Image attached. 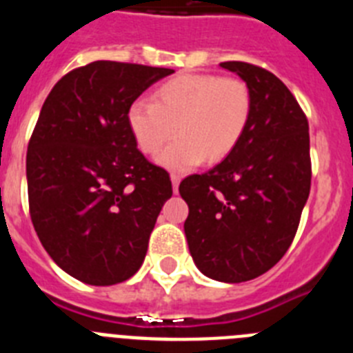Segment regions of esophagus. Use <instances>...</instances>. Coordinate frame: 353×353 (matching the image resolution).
Instances as JSON below:
<instances>
[{"instance_id": "1", "label": "esophagus", "mask_w": 353, "mask_h": 353, "mask_svg": "<svg viewBox=\"0 0 353 353\" xmlns=\"http://www.w3.org/2000/svg\"><path fill=\"white\" fill-rule=\"evenodd\" d=\"M171 182H173V192H179L180 185V174H171Z\"/></svg>"}]
</instances>
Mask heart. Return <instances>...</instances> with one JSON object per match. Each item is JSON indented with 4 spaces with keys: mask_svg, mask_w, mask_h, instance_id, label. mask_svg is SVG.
Wrapping results in <instances>:
<instances>
[{
    "mask_svg": "<svg viewBox=\"0 0 353 353\" xmlns=\"http://www.w3.org/2000/svg\"><path fill=\"white\" fill-rule=\"evenodd\" d=\"M252 95L239 77L185 74L154 92V102L138 99L129 105L127 125L143 154L155 155L174 136L180 138L159 155V164L187 171L207 157L223 161L232 154L251 120Z\"/></svg>",
    "mask_w": 353,
    "mask_h": 353,
    "instance_id": "b5f03b06",
    "label": "heart"
}]
</instances>
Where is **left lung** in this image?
I'll return each instance as SVG.
<instances>
[{
	"label": "left lung",
	"instance_id": "8db88e82",
	"mask_svg": "<svg viewBox=\"0 0 353 353\" xmlns=\"http://www.w3.org/2000/svg\"><path fill=\"white\" fill-rule=\"evenodd\" d=\"M221 67L248 83L251 120L232 154L179 191L196 267L215 281L242 283L272 269L297 233L311 187L310 125L272 72L244 61Z\"/></svg>",
	"mask_w": 353,
	"mask_h": 353
}]
</instances>
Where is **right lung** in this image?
I'll return each instance as SVG.
<instances>
[{"label": "right lung", "mask_w": 353, "mask_h": 353, "mask_svg": "<svg viewBox=\"0 0 353 353\" xmlns=\"http://www.w3.org/2000/svg\"><path fill=\"white\" fill-rule=\"evenodd\" d=\"M174 70L93 61L54 84L26 155L31 223L54 263L79 281L109 286L138 272L170 174L138 150L127 111Z\"/></svg>", "instance_id": "add662e5"}]
</instances>
